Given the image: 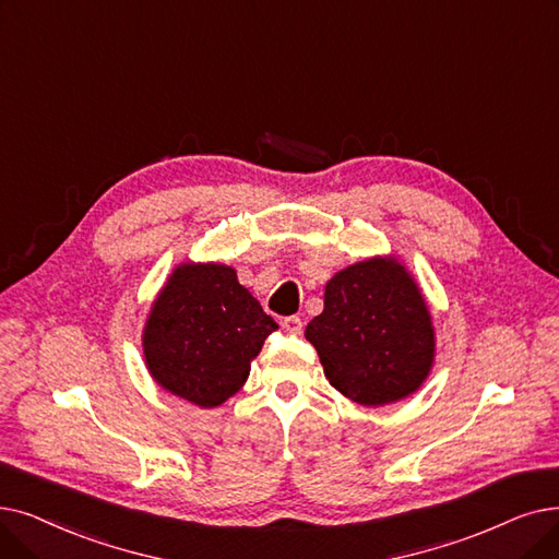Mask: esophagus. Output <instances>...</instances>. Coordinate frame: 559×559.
Listing matches in <instances>:
<instances>
[{
    "instance_id": "obj_1",
    "label": "esophagus",
    "mask_w": 559,
    "mask_h": 559,
    "mask_svg": "<svg viewBox=\"0 0 559 559\" xmlns=\"http://www.w3.org/2000/svg\"><path fill=\"white\" fill-rule=\"evenodd\" d=\"M281 326L285 333H293V335H301V331H304V322H301V318H297V314H289V318H285L281 322Z\"/></svg>"
}]
</instances>
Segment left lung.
<instances>
[{"label": "left lung", "instance_id": "1", "mask_svg": "<svg viewBox=\"0 0 559 559\" xmlns=\"http://www.w3.org/2000/svg\"><path fill=\"white\" fill-rule=\"evenodd\" d=\"M306 340L318 349L329 383L362 406L416 393L436 352L425 297L395 258H370L337 272Z\"/></svg>", "mask_w": 559, "mask_h": 559}]
</instances>
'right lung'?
Segmentation results:
<instances>
[{
  "mask_svg": "<svg viewBox=\"0 0 559 559\" xmlns=\"http://www.w3.org/2000/svg\"><path fill=\"white\" fill-rule=\"evenodd\" d=\"M276 329L233 266L187 262L168 276L145 320V366L164 391L212 408L245 385Z\"/></svg>",
  "mask_w": 559,
  "mask_h": 559,
  "instance_id": "right-lung-1",
  "label": "right lung"
}]
</instances>
